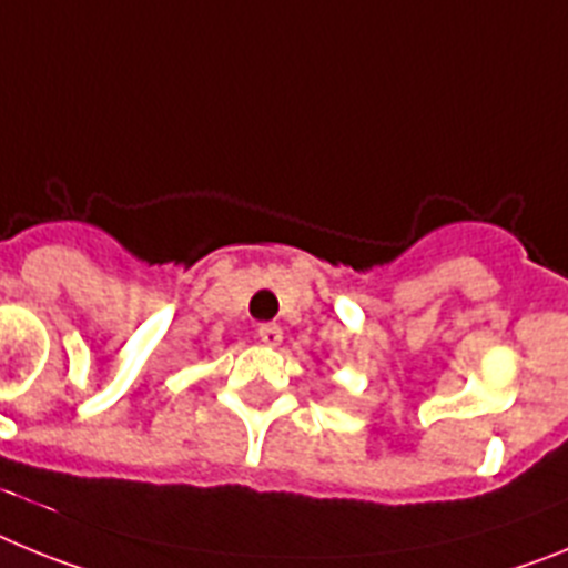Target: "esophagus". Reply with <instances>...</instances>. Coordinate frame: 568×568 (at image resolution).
<instances>
[{
  "label": "esophagus",
  "instance_id": "obj_1",
  "mask_svg": "<svg viewBox=\"0 0 568 568\" xmlns=\"http://www.w3.org/2000/svg\"><path fill=\"white\" fill-rule=\"evenodd\" d=\"M256 337H260V343H265V345H271V348H274V345L283 343V328H280L277 323H265V325H260V328H256Z\"/></svg>",
  "mask_w": 568,
  "mask_h": 568
}]
</instances>
